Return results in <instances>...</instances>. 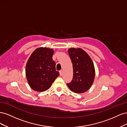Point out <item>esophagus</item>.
Here are the masks:
<instances>
[{"mask_svg": "<svg viewBox=\"0 0 127 127\" xmlns=\"http://www.w3.org/2000/svg\"><path fill=\"white\" fill-rule=\"evenodd\" d=\"M63 70H60V71H59V73H60V76H61L63 75Z\"/></svg>", "mask_w": 127, "mask_h": 127, "instance_id": "esophagus-1", "label": "esophagus"}]
</instances>
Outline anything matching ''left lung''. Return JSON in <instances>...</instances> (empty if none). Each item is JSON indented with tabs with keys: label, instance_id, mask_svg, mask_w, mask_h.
I'll return each mask as SVG.
<instances>
[{
	"label": "left lung",
	"instance_id": "8db88e82",
	"mask_svg": "<svg viewBox=\"0 0 127 127\" xmlns=\"http://www.w3.org/2000/svg\"><path fill=\"white\" fill-rule=\"evenodd\" d=\"M73 67L72 81L67 84L69 88L76 93H83L90 89L93 84L95 71L93 61L81 48L68 49Z\"/></svg>",
	"mask_w": 127,
	"mask_h": 127
}]
</instances>
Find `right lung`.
<instances>
[{
    "instance_id": "right-lung-1",
    "label": "right lung",
    "mask_w": 127,
    "mask_h": 127,
    "mask_svg": "<svg viewBox=\"0 0 127 127\" xmlns=\"http://www.w3.org/2000/svg\"><path fill=\"white\" fill-rule=\"evenodd\" d=\"M53 49L40 47L34 50L26 63L25 73L30 87L37 92L49 89L59 72L52 59Z\"/></svg>"
}]
</instances>
